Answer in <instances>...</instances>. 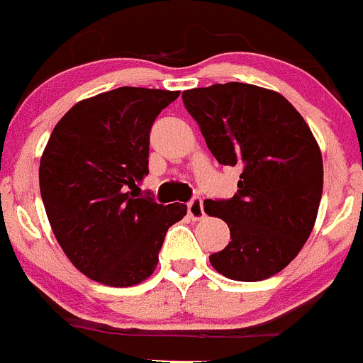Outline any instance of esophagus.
Segmentation results:
<instances>
[{
  "mask_svg": "<svg viewBox=\"0 0 363 363\" xmlns=\"http://www.w3.org/2000/svg\"><path fill=\"white\" fill-rule=\"evenodd\" d=\"M187 212L189 217L194 220H199L205 217V208H203V199L201 198H192L191 201L187 203Z\"/></svg>",
  "mask_w": 363,
  "mask_h": 363,
  "instance_id": "esophagus-1",
  "label": "esophagus"
}]
</instances>
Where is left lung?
Returning <instances> with one entry per match:
<instances>
[{
  "label": "left lung",
  "mask_w": 363,
  "mask_h": 363,
  "mask_svg": "<svg viewBox=\"0 0 363 363\" xmlns=\"http://www.w3.org/2000/svg\"><path fill=\"white\" fill-rule=\"evenodd\" d=\"M182 98L216 160L242 171L233 198L203 203L231 239L210 264L237 281L271 278L301 251L323 196V157L308 124L281 94L257 85L216 84Z\"/></svg>",
  "instance_id": "obj_1"
}]
</instances>
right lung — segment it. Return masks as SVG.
Wrapping results in <instances>:
<instances>
[{
	"label": "right lung",
	"mask_w": 363,
	"mask_h": 363,
	"mask_svg": "<svg viewBox=\"0 0 363 363\" xmlns=\"http://www.w3.org/2000/svg\"><path fill=\"white\" fill-rule=\"evenodd\" d=\"M179 91L119 87L76 103L57 123L40 158L44 208L76 269L110 287L153 274L169 228L187 205H160L139 185L150 132Z\"/></svg>",
	"instance_id": "1"
}]
</instances>
